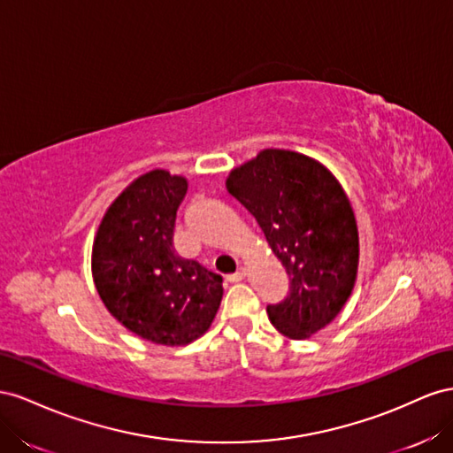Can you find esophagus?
Segmentation results:
<instances>
[{"label": "esophagus", "instance_id": "1", "mask_svg": "<svg viewBox=\"0 0 453 453\" xmlns=\"http://www.w3.org/2000/svg\"><path fill=\"white\" fill-rule=\"evenodd\" d=\"M244 277H247V269L244 267H239L235 273H231V275H227V280L229 282H239V280H242Z\"/></svg>", "mask_w": 453, "mask_h": 453}]
</instances>
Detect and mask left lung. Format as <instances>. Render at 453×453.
Listing matches in <instances>:
<instances>
[{
  "label": "left lung",
  "mask_w": 453,
  "mask_h": 453,
  "mask_svg": "<svg viewBox=\"0 0 453 453\" xmlns=\"http://www.w3.org/2000/svg\"><path fill=\"white\" fill-rule=\"evenodd\" d=\"M227 191L262 227L290 277L267 315L282 335L309 340L338 317L358 273V229L342 184L309 155L267 148L235 166Z\"/></svg>",
  "instance_id": "left-lung-1"
}]
</instances>
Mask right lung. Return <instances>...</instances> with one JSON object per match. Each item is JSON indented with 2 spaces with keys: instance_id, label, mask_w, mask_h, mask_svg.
<instances>
[{
  "instance_id": "right-lung-1",
  "label": "right lung",
  "mask_w": 453,
  "mask_h": 453,
  "mask_svg": "<svg viewBox=\"0 0 453 453\" xmlns=\"http://www.w3.org/2000/svg\"><path fill=\"white\" fill-rule=\"evenodd\" d=\"M188 180L153 169L133 180L100 219L90 269L115 320L148 342L188 345L211 328L222 277L173 247Z\"/></svg>"
}]
</instances>
